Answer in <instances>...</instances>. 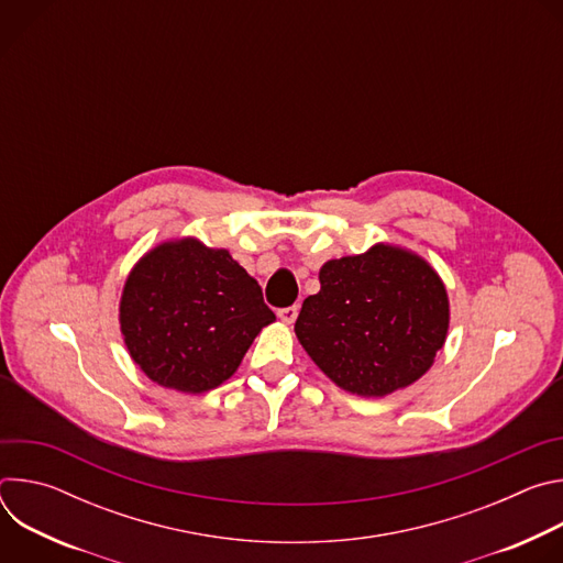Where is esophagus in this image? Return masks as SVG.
<instances>
[{
    "label": "esophagus",
    "mask_w": 563,
    "mask_h": 563,
    "mask_svg": "<svg viewBox=\"0 0 563 563\" xmlns=\"http://www.w3.org/2000/svg\"><path fill=\"white\" fill-rule=\"evenodd\" d=\"M296 316H298V305H291V307H283V309H278V318L283 320V323H287V325H291V323H294Z\"/></svg>",
    "instance_id": "obj_1"
}]
</instances>
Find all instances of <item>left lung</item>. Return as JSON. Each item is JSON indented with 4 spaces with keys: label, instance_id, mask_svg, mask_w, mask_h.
<instances>
[{
    "label": "left lung",
    "instance_id": "left-lung-1",
    "mask_svg": "<svg viewBox=\"0 0 563 563\" xmlns=\"http://www.w3.org/2000/svg\"><path fill=\"white\" fill-rule=\"evenodd\" d=\"M320 291L302 300L294 332L328 378L358 396H387L419 380L450 328V300L434 267L378 243L328 261Z\"/></svg>",
    "mask_w": 563,
    "mask_h": 563
}]
</instances>
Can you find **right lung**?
I'll list each match as a JSON object with an SVG mask.
<instances>
[{
    "label": "right lung",
    "instance_id": "obj_1",
    "mask_svg": "<svg viewBox=\"0 0 563 563\" xmlns=\"http://www.w3.org/2000/svg\"><path fill=\"white\" fill-rule=\"evenodd\" d=\"M274 320L256 278L227 250L189 235L148 250L120 298V332L133 363L183 394L209 391L233 376Z\"/></svg>",
    "mask_w": 563,
    "mask_h": 563
}]
</instances>
